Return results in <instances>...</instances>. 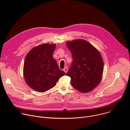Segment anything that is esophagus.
Segmentation results:
<instances>
[{
    "instance_id": "esophagus-1",
    "label": "esophagus",
    "mask_w": 130,
    "mask_h": 130,
    "mask_svg": "<svg viewBox=\"0 0 130 130\" xmlns=\"http://www.w3.org/2000/svg\"><path fill=\"white\" fill-rule=\"evenodd\" d=\"M64 72H65V73H66V72H67V71H68V68H67V67H66L65 68H64Z\"/></svg>"
}]
</instances>
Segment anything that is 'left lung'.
Here are the masks:
<instances>
[{
    "label": "left lung",
    "instance_id": "1",
    "mask_svg": "<svg viewBox=\"0 0 130 130\" xmlns=\"http://www.w3.org/2000/svg\"><path fill=\"white\" fill-rule=\"evenodd\" d=\"M66 45L73 60L66 73L71 78V85L82 92L94 89L100 82L103 72V62L100 52L83 40L67 42Z\"/></svg>",
    "mask_w": 130,
    "mask_h": 130
}]
</instances>
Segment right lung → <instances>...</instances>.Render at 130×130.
<instances>
[{"instance_id": "add662e5", "label": "right lung", "mask_w": 130, "mask_h": 130, "mask_svg": "<svg viewBox=\"0 0 130 130\" xmlns=\"http://www.w3.org/2000/svg\"><path fill=\"white\" fill-rule=\"evenodd\" d=\"M55 44H43L32 48L24 64V76L27 84L39 92L53 88L65 73L53 58Z\"/></svg>"}]
</instances>
